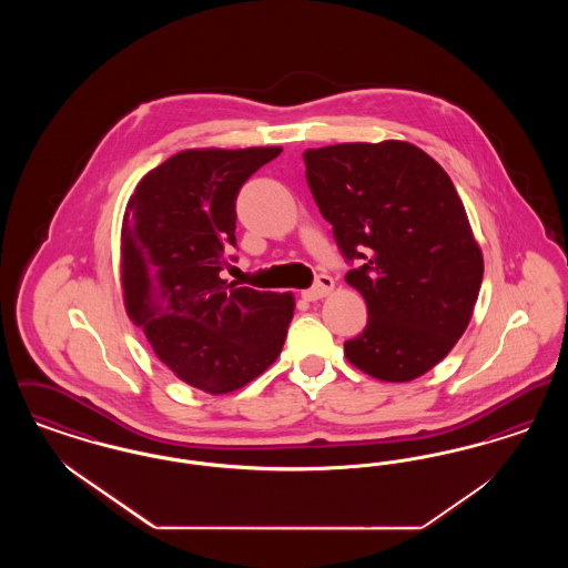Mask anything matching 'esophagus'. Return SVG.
I'll return each instance as SVG.
<instances>
[{
  "label": "esophagus",
  "mask_w": 568,
  "mask_h": 568,
  "mask_svg": "<svg viewBox=\"0 0 568 568\" xmlns=\"http://www.w3.org/2000/svg\"><path fill=\"white\" fill-rule=\"evenodd\" d=\"M332 290H334V281H332V276H327V274H320V276H317V281H315V285H313L311 290H304V292H302V297H304V300H308V302H315V300H320V297L327 296Z\"/></svg>",
  "instance_id": "esophagus-1"
}]
</instances>
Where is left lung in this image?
Returning a JSON list of instances; mask_svg holds the SVG:
<instances>
[{"label":"left lung","mask_w":568,"mask_h":568,"mask_svg":"<svg viewBox=\"0 0 568 568\" xmlns=\"http://www.w3.org/2000/svg\"><path fill=\"white\" fill-rule=\"evenodd\" d=\"M306 181L368 306L345 355L371 377L426 375L473 317L484 255L447 172L403 140L306 149Z\"/></svg>","instance_id":"1"}]
</instances>
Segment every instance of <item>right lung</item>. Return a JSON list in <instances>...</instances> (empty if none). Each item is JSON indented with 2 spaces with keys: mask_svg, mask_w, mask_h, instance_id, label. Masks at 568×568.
Returning a JSON list of instances; mask_svg holds the SVG:
<instances>
[{
  "mask_svg": "<svg viewBox=\"0 0 568 568\" xmlns=\"http://www.w3.org/2000/svg\"><path fill=\"white\" fill-rule=\"evenodd\" d=\"M281 146L187 149L151 170L121 227L125 311L163 364L191 387L227 394L283 349L294 296L221 278L236 246V195Z\"/></svg>",
  "mask_w": 568,
  "mask_h": 568,
  "instance_id": "right-lung-1",
  "label": "right lung"
}]
</instances>
